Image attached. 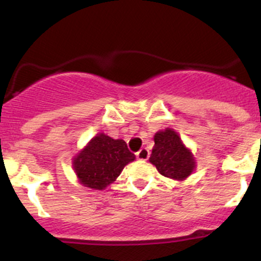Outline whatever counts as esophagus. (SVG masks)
<instances>
[{
    "label": "esophagus",
    "instance_id": "esophagus-1",
    "mask_svg": "<svg viewBox=\"0 0 261 261\" xmlns=\"http://www.w3.org/2000/svg\"><path fill=\"white\" fill-rule=\"evenodd\" d=\"M149 155H150L149 150H147L146 147H143V149L136 154V158H138L139 160H144V162H145V160L149 159Z\"/></svg>",
    "mask_w": 261,
    "mask_h": 261
}]
</instances>
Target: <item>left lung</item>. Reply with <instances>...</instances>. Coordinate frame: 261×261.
<instances>
[{"label":"left lung","instance_id":"left-lung-1","mask_svg":"<svg viewBox=\"0 0 261 261\" xmlns=\"http://www.w3.org/2000/svg\"><path fill=\"white\" fill-rule=\"evenodd\" d=\"M154 143L149 162L162 175L181 181L196 170V158L177 131L170 127L159 130L154 135Z\"/></svg>","mask_w":261,"mask_h":261}]
</instances>
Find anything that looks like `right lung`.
<instances>
[{"label":"right lung","mask_w":261,"mask_h":261,"mask_svg":"<svg viewBox=\"0 0 261 261\" xmlns=\"http://www.w3.org/2000/svg\"><path fill=\"white\" fill-rule=\"evenodd\" d=\"M135 160L122 139H112L99 133L72 159L78 181L87 188L103 191L117 179L123 168Z\"/></svg>","instance_id":"1"}]
</instances>
